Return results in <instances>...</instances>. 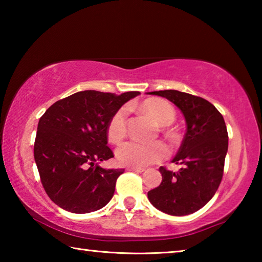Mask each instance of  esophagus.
<instances>
[{
    "label": "esophagus",
    "instance_id": "esophagus-1",
    "mask_svg": "<svg viewBox=\"0 0 262 262\" xmlns=\"http://www.w3.org/2000/svg\"><path fill=\"white\" fill-rule=\"evenodd\" d=\"M127 171H134V172H144L145 170L143 167H134V166H127Z\"/></svg>",
    "mask_w": 262,
    "mask_h": 262
}]
</instances>
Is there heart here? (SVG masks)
<instances>
[{"label": "heart", "instance_id": "1", "mask_svg": "<svg viewBox=\"0 0 262 262\" xmlns=\"http://www.w3.org/2000/svg\"><path fill=\"white\" fill-rule=\"evenodd\" d=\"M142 110L154 119L159 126H168L174 121L176 111L168 101L151 98L142 103ZM127 133V110L119 108L113 114L107 125V137L112 143H119ZM118 161L128 166H147L161 162L168 155L167 147L162 142L141 143L137 141H128L117 148Z\"/></svg>", "mask_w": 262, "mask_h": 262}]
</instances>
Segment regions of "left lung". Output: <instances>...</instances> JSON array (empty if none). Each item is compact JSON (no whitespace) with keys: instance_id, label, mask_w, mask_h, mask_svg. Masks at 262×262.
I'll return each mask as SVG.
<instances>
[{"instance_id":"1","label":"left lung","mask_w":262,"mask_h":262,"mask_svg":"<svg viewBox=\"0 0 262 262\" xmlns=\"http://www.w3.org/2000/svg\"><path fill=\"white\" fill-rule=\"evenodd\" d=\"M173 103L183 113L186 134L172 162L178 172L159 167L162 183L148 192L151 205L165 214L185 216L201 209L214 196L223 177L228 130L223 115L209 101L186 92H148Z\"/></svg>"}]
</instances>
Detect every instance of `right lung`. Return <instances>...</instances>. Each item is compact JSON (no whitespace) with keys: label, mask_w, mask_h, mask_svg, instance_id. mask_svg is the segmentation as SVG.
I'll return each mask as SVG.
<instances>
[{"label":"right lung","mask_w":262,"mask_h":262,"mask_svg":"<svg viewBox=\"0 0 262 262\" xmlns=\"http://www.w3.org/2000/svg\"><path fill=\"white\" fill-rule=\"evenodd\" d=\"M139 91L121 95L79 91L57 100L38 123L34 161L51 200L74 214L99 210L112 199L123 168H104L114 157L107 147L113 114Z\"/></svg>","instance_id":"1"}]
</instances>
